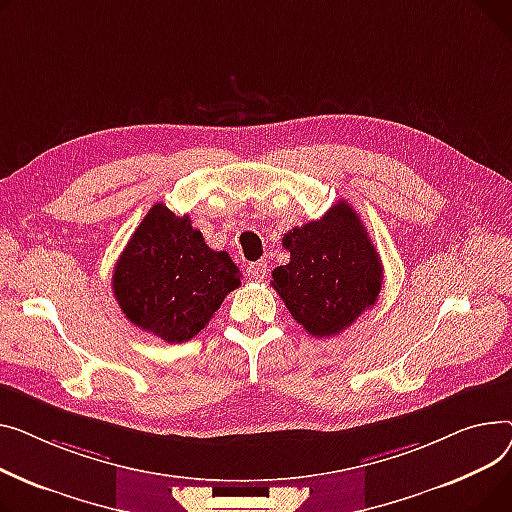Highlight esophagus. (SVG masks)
Here are the masks:
<instances>
[{
    "label": "esophagus",
    "mask_w": 512,
    "mask_h": 512,
    "mask_svg": "<svg viewBox=\"0 0 512 512\" xmlns=\"http://www.w3.org/2000/svg\"><path fill=\"white\" fill-rule=\"evenodd\" d=\"M266 275H268V266H266V262H254V264H250V266H248V277H250L252 281L260 283V281H264V279H266Z\"/></svg>",
    "instance_id": "obj_1"
}]
</instances>
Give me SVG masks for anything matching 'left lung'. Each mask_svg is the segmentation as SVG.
Wrapping results in <instances>:
<instances>
[{
    "label": "left lung",
    "instance_id": "8db88e82",
    "mask_svg": "<svg viewBox=\"0 0 512 512\" xmlns=\"http://www.w3.org/2000/svg\"><path fill=\"white\" fill-rule=\"evenodd\" d=\"M291 260L273 270V287L312 337H335L372 308L382 260L355 210L339 200L328 213L283 237Z\"/></svg>",
    "mask_w": 512,
    "mask_h": 512
}]
</instances>
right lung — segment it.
<instances>
[{
	"instance_id": "1",
	"label": "right lung",
	"mask_w": 512,
	"mask_h": 512,
	"mask_svg": "<svg viewBox=\"0 0 512 512\" xmlns=\"http://www.w3.org/2000/svg\"><path fill=\"white\" fill-rule=\"evenodd\" d=\"M242 285L227 252L210 250L188 215L155 204L113 270V295L126 318L167 343L196 337Z\"/></svg>"
}]
</instances>
